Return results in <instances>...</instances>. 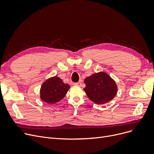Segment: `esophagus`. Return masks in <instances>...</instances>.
Returning <instances> with one entry per match:
<instances>
[{"label":"esophagus","instance_id":"34e87169","mask_svg":"<svg viewBox=\"0 0 154 154\" xmlns=\"http://www.w3.org/2000/svg\"><path fill=\"white\" fill-rule=\"evenodd\" d=\"M74 85L80 86V85H81V83H80V82H75V83H74Z\"/></svg>","mask_w":154,"mask_h":154}]
</instances>
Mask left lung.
Masks as SVG:
<instances>
[{"label": "left lung", "mask_w": 154, "mask_h": 154, "mask_svg": "<svg viewBox=\"0 0 154 154\" xmlns=\"http://www.w3.org/2000/svg\"><path fill=\"white\" fill-rule=\"evenodd\" d=\"M84 88L88 98L98 105H103L115 97L117 85L115 80L104 72H99L87 77L84 80Z\"/></svg>", "instance_id": "8db88e82"}]
</instances>
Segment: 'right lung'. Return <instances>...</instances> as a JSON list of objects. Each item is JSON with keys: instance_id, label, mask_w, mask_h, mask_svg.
<instances>
[{"instance_id": "obj_1", "label": "right lung", "mask_w": 154, "mask_h": 154, "mask_svg": "<svg viewBox=\"0 0 154 154\" xmlns=\"http://www.w3.org/2000/svg\"><path fill=\"white\" fill-rule=\"evenodd\" d=\"M70 85L65 84L57 76L47 79L42 83L40 89V98L48 104H54L60 101L66 96Z\"/></svg>"}]
</instances>
